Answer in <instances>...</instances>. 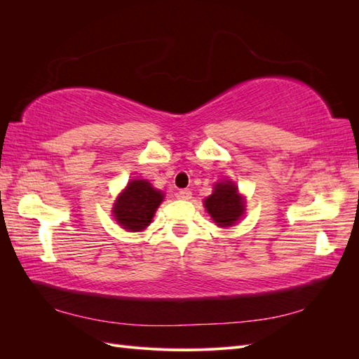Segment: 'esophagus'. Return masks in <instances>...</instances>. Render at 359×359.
Listing matches in <instances>:
<instances>
[{
    "instance_id": "34e87169",
    "label": "esophagus",
    "mask_w": 359,
    "mask_h": 359,
    "mask_svg": "<svg viewBox=\"0 0 359 359\" xmlns=\"http://www.w3.org/2000/svg\"><path fill=\"white\" fill-rule=\"evenodd\" d=\"M178 196L184 201H189L191 198V191L189 189H182V190L178 191Z\"/></svg>"
}]
</instances>
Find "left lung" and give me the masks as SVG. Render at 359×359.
<instances>
[{"instance_id": "1", "label": "left lung", "mask_w": 359, "mask_h": 359, "mask_svg": "<svg viewBox=\"0 0 359 359\" xmlns=\"http://www.w3.org/2000/svg\"><path fill=\"white\" fill-rule=\"evenodd\" d=\"M205 208L220 227L232 226L244 214V201L232 182L215 184L211 196L205 199Z\"/></svg>"}]
</instances>
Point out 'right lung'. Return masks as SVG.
I'll return each instance as SVG.
<instances>
[{"label": "right lung", "instance_id": "1", "mask_svg": "<svg viewBox=\"0 0 359 359\" xmlns=\"http://www.w3.org/2000/svg\"><path fill=\"white\" fill-rule=\"evenodd\" d=\"M163 201V194L145 180L128 182L127 189L118 198L114 217L130 232L142 231L151 223L156 210Z\"/></svg>", "mask_w": 359, "mask_h": 359}]
</instances>
